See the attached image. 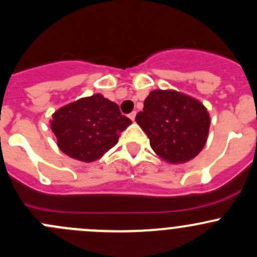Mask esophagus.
<instances>
[{
  "label": "esophagus",
  "instance_id": "obj_1",
  "mask_svg": "<svg viewBox=\"0 0 257 257\" xmlns=\"http://www.w3.org/2000/svg\"><path fill=\"white\" fill-rule=\"evenodd\" d=\"M136 114H137L136 112H132L131 114H129V118H131L133 121H134V119H136Z\"/></svg>",
  "mask_w": 257,
  "mask_h": 257
}]
</instances>
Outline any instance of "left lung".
<instances>
[{
    "instance_id": "left-lung-1",
    "label": "left lung",
    "mask_w": 257,
    "mask_h": 257,
    "mask_svg": "<svg viewBox=\"0 0 257 257\" xmlns=\"http://www.w3.org/2000/svg\"><path fill=\"white\" fill-rule=\"evenodd\" d=\"M136 121L162 159L178 164L195 158L206 143L210 116L199 100L177 90H152Z\"/></svg>"
}]
</instances>
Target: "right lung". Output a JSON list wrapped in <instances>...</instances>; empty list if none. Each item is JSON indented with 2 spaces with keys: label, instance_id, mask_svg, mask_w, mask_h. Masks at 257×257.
Listing matches in <instances>:
<instances>
[{
  "label": "right lung",
  "instance_id": "1",
  "mask_svg": "<svg viewBox=\"0 0 257 257\" xmlns=\"http://www.w3.org/2000/svg\"><path fill=\"white\" fill-rule=\"evenodd\" d=\"M131 123L118 104L102 94H93L54 112L51 129L64 154L90 163L113 148L119 134Z\"/></svg>",
  "mask_w": 257,
  "mask_h": 257
}]
</instances>
